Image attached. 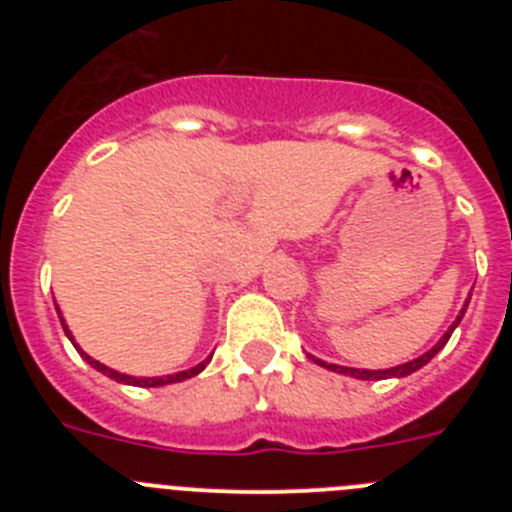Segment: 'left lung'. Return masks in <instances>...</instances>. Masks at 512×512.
I'll return each instance as SVG.
<instances>
[{
  "label": "left lung",
  "instance_id": "1",
  "mask_svg": "<svg viewBox=\"0 0 512 512\" xmlns=\"http://www.w3.org/2000/svg\"><path fill=\"white\" fill-rule=\"evenodd\" d=\"M467 307H469V300L464 302V307H461V310H459V315H456L454 323L449 325V330L443 333L441 341H438L436 346L431 348V351H425L423 356H418V359H413V361H405V364H400V366H392V369H354V366L328 364V361L315 359V356H310V359L315 361V364L323 366V369H330V372H338V374H346V377H354V379H390V377L400 379V377H408V374H413V372H418V369H423V366L428 364V361H431L433 356H436L443 346H446V341H449V338H451L454 328L461 323V318H464V312H467Z\"/></svg>",
  "mask_w": 512,
  "mask_h": 512
}]
</instances>
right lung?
Returning a JSON list of instances; mask_svg holds the SVG:
<instances>
[{"instance_id": "right-lung-1", "label": "right lung", "mask_w": 512, "mask_h": 512, "mask_svg": "<svg viewBox=\"0 0 512 512\" xmlns=\"http://www.w3.org/2000/svg\"><path fill=\"white\" fill-rule=\"evenodd\" d=\"M56 312H58V318H61V310H58V305H56ZM61 325H63V333H66V338H69V341L74 343V348H76V351H79L81 356H84V361H87L89 366H94V369H97V372H102L104 377L115 379V382H120V384H133V387H164V384L184 382V379H189V377H197V374H200L202 369H205V366L210 364V359H212V356H207L205 361H200V364L192 366V369H184V372H176V374H166V377H130V374L115 372V369H110V366H104L102 361L92 359V356H89L87 351H81L79 343L74 341L69 325H66V320H63V318H61Z\"/></svg>"}]
</instances>
